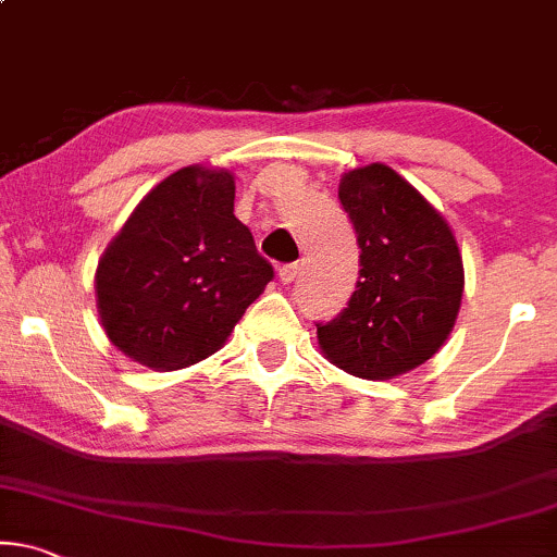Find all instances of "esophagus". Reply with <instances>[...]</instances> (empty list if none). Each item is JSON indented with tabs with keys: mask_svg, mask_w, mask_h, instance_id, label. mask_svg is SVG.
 <instances>
[{
	"mask_svg": "<svg viewBox=\"0 0 557 557\" xmlns=\"http://www.w3.org/2000/svg\"><path fill=\"white\" fill-rule=\"evenodd\" d=\"M277 274H280V283L283 285H290L295 277H298L300 274V262H290V264H283L277 270Z\"/></svg>",
	"mask_w": 557,
	"mask_h": 557,
	"instance_id": "obj_1",
	"label": "esophagus"
}]
</instances>
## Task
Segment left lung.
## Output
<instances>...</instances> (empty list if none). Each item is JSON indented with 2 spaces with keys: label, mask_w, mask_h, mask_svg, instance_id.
I'll list each match as a JSON object with an SVG mask.
<instances>
[{
  "label": "left lung",
  "mask_w": 557,
  "mask_h": 557,
  "mask_svg": "<svg viewBox=\"0 0 557 557\" xmlns=\"http://www.w3.org/2000/svg\"><path fill=\"white\" fill-rule=\"evenodd\" d=\"M359 244L346 308L318 321L325 356L361 380L410 372L443 346L463 293V262L446 219L387 165L351 170L338 188Z\"/></svg>",
  "instance_id": "left-lung-1"
}]
</instances>
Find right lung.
<instances>
[{
	"label": "right lung",
	"instance_id": "1",
	"mask_svg": "<svg viewBox=\"0 0 557 557\" xmlns=\"http://www.w3.org/2000/svg\"><path fill=\"white\" fill-rule=\"evenodd\" d=\"M272 277L234 216L232 173L183 168L147 193L103 251L96 298L119 351L173 372L224 346Z\"/></svg>",
	"mask_w": 557,
	"mask_h": 557
}]
</instances>
